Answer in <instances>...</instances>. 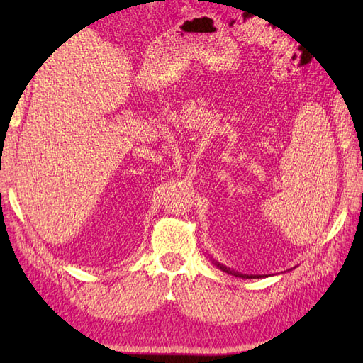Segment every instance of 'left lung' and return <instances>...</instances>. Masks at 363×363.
Returning a JSON list of instances; mask_svg holds the SVG:
<instances>
[{
    "instance_id": "left-lung-1",
    "label": "left lung",
    "mask_w": 363,
    "mask_h": 363,
    "mask_svg": "<svg viewBox=\"0 0 363 363\" xmlns=\"http://www.w3.org/2000/svg\"><path fill=\"white\" fill-rule=\"evenodd\" d=\"M213 264L217 265L221 269V272H226L228 274H234L235 277H243V279H252V277H264V276H259V274H243V273L234 272V269H230V268H228L225 265H221V264H218V262H213Z\"/></svg>"
}]
</instances>
